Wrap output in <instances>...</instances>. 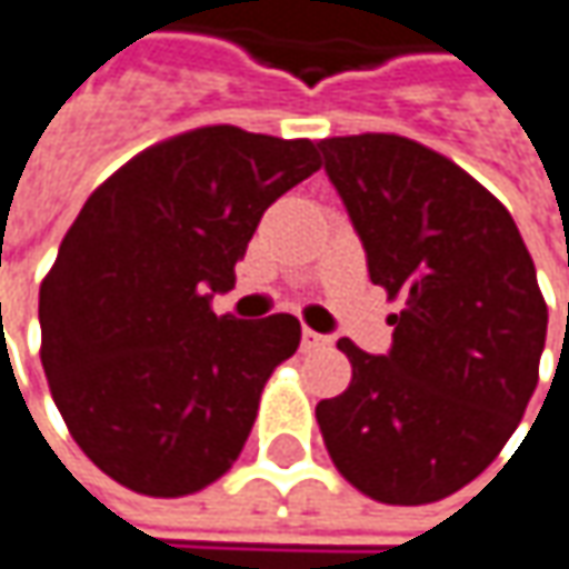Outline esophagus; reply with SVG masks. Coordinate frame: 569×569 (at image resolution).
<instances>
[{
    "instance_id": "esophagus-1",
    "label": "esophagus",
    "mask_w": 569,
    "mask_h": 569,
    "mask_svg": "<svg viewBox=\"0 0 569 569\" xmlns=\"http://www.w3.org/2000/svg\"><path fill=\"white\" fill-rule=\"evenodd\" d=\"M329 346V336L323 332H313V329H300V349L303 352H313V349H327Z\"/></svg>"
}]
</instances>
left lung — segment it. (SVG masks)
<instances>
[{"mask_svg":"<svg viewBox=\"0 0 569 569\" xmlns=\"http://www.w3.org/2000/svg\"><path fill=\"white\" fill-rule=\"evenodd\" d=\"M368 274L403 300L393 346L317 403L336 470L365 497L422 506L493 465L538 387L548 303L516 220L448 157L397 133L317 143Z\"/></svg>","mask_w":569,"mask_h":569,"instance_id":"1","label":"left lung"}]
</instances>
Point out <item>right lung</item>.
Returning a JSON list of instances; mask_svg holds the SVG:
<instances>
[{"mask_svg": "<svg viewBox=\"0 0 569 569\" xmlns=\"http://www.w3.org/2000/svg\"><path fill=\"white\" fill-rule=\"evenodd\" d=\"M320 169L310 140L213 124L104 179L41 281V361L76 445L143 497L223 477L262 387L298 352L291 313L217 317L262 213Z\"/></svg>", "mask_w": 569, "mask_h": 569, "instance_id": "right-lung-1", "label": "right lung"}]
</instances>
